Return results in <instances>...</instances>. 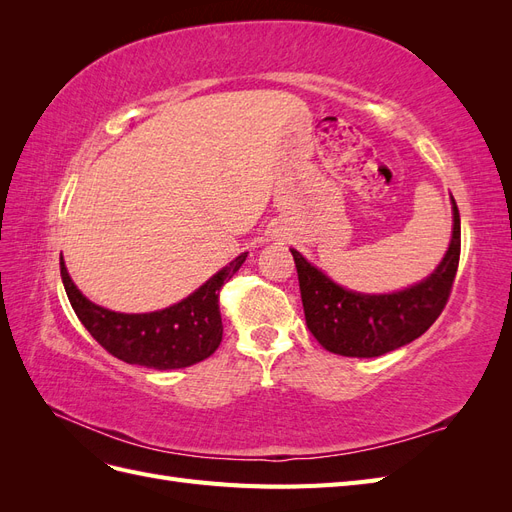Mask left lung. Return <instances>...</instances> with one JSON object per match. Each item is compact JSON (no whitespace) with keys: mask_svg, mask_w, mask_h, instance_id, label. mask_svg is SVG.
Listing matches in <instances>:
<instances>
[{"mask_svg":"<svg viewBox=\"0 0 512 512\" xmlns=\"http://www.w3.org/2000/svg\"><path fill=\"white\" fill-rule=\"evenodd\" d=\"M307 329L333 354L371 359L421 337L446 307L459 267L461 220L453 198V239L427 280L393 294H361L337 286L297 252Z\"/></svg>","mask_w":512,"mask_h":512,"instance_id":"8db88e82","label":"left lung"}]
</instances>
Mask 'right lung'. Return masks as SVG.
Segmentation results:
<instances>
[{"instance_id":"add662e5","label":"right lung","mask_w":512,"mask_h":512,"mask_svg":"<svg viewBox=\"0 0 512 512\" xmlns=\"http://www.w3.org/2000/svg\"><path fill=\"white\" fill-rule=\"evenodd\" d=\"M247 252L215 273L188 299L151 314H119L91 303L70 280L64 258L61 282L89 335L119 361L151 369H181L205 361L222 342L220 290L239 271Z\"/></svg>"}]
</instances>
